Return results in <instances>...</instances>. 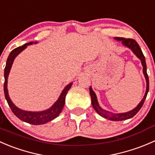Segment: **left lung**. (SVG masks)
Masks as SVG:
<instances>
[{
    "label": "left lung",
    "mask_w": 155,
    "mask_h": 155,
    "mask_svg": "<svg viewBox=\"0 0 155 155\" xmlns=\"http://www.w3.org/2000/svg\"><path fill=\"white\" fill-rule=\"evenodd\" d=\"M115 39L117 40V41H121L124 45L127 46V47L131 49L132 51L134 53V54L136 55L139 59H140L142 66H143V73H144V75H145V80H146V83H147L146 92H145V96H144L143 99H142V100L141 101L140 103H139V105L134 108V109L132 110V111H130L126 113H120V114H113V113H110L108 112V111H105V110L102 109V108L99 106V104H98L96 93L93 91L91 87H90V96H91L92 105H93V107L94 108V109L96 110V112H97L99 115L105 117V118L108 119V120L119 121V120H127V119L131 118V117H133V116L136 115V114H137L138 111L140 110V108H142V106L143 105L145 99H146L147 94H148V89H149V80H148V76L146 71V63H145V56H144L143 53H142V50H141V48L139 47V44H137V42H136L134 39H132V38H117H117H115Z\"/></svg>",
    "instance_id": "obj_1"
}]
</instances>
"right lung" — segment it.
<instances>
[{
  "mask_svg": "<svg viewBox=\"0 0 155 155\" xmlns=\"http://www.w3.org/2000/svg\"><path fill=\"white\" fill-rule=\"evenodd\" d=\"M32 42L28 43V44H25L24 45L21 46V47L15 48L11 51V53L9 55L8 58H7V63H6V67L4 68V95H5V98L7 101L9 106L11 108L13 114L20 119L22 121H25L26 123L31 124L34 125H38V124H44L47 123V122L50 121V120H53L56 118V117L59 116L62 111V108H63L64 105H65V96H66L67 93L71 88L72 83H70L68 85H67L63 90V91L61 93L60 96L58 99V100L55 102L54 105L49 109L45 110V111H38V112H33V111H22V110L18 108L10 100V97L8 95V90H7V78H8L9 73H10V68H11L12 64H13V60L16 58V56L19 54L20 52H22L24 49L27 47V45L31 44Z\"/></svg>",
  "mask_w": 155,
  "mask_h": 155,
  "instance_id": "right-lung-1",
  "label": "right lung"
}]
</instances>
